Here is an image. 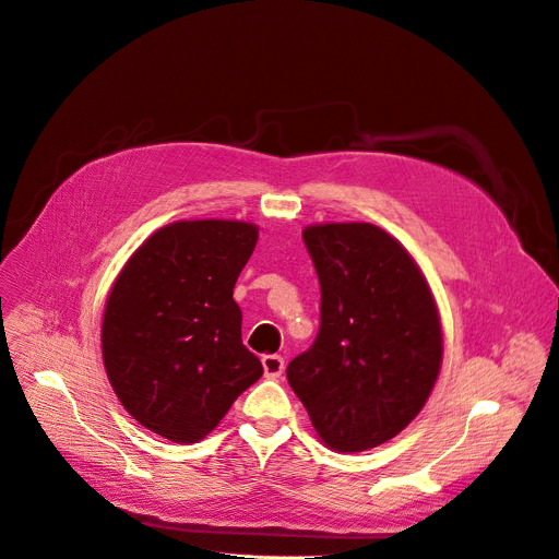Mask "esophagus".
Listing matches in <instances>:
<instances>
[{
    "instance_id": "obj_1",
    "label": "esophagus",
    "mask_w": 559,
    "mask_h": 559,
    "mask_svg": "<svg viewBox=\"0 0 559 559\" xmlns=\"http://www.w3.org/2000/svg\"><path fill=\"white\" fill-rule=\"evenodd\" d=\"M263 368L267 378H281V373L285 370V359L281 355H265Z\"/></svg>"
}]
</instances>
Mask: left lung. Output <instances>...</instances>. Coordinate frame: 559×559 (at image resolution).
I'll return each mask as SVG.
<instances>
[{"mask_svg":"<svg viewBox=\"0 0 559 559\" xmlns=\"http://www.w3.org/2000/svg\"><path fill=\"white\" fill-rule=\"evenodd\" d=\"M321 287L319 332L287 364L319 438L334 452L391 440L425 406L442 359L429 285L406 249L366 222L304 231Z\"/></svg>","mask_w":559,"mask_h":559,"instance_id":"1","label":"left lung"}]
</instances>
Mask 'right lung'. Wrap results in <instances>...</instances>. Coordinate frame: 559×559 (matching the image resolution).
Segmentation results:
<instances>
[{"instance_id": "obj_1", "label": "right lung", "mask_w": 559, "mask_h": 559, "mask_svg": "<svg viewBox=\"0 0 559 559\" xmlns=\"http://www.w3.org/2000/svg\"><path fill=\"white\" fill-rule=\"evenodd\" d=\"M255 240L247 222H173L119 274L103 314V361L126 412L145 429L198 442L263 376L242 344L234 301Z\"/></svg>"}]
</instances>
